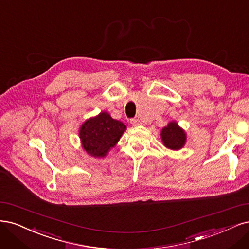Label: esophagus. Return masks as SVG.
<instances>
[{
  "mask_svg": "<svg viewBox=\"0 0 249 249\" xmlns=\"http://www.w3.org/2000/svg\"><path fill=\"white\" fill-rule=\"evenodd\" d=\"M130 122H131V124H132L133 126H139V125H142L141 120H139V119H132Z\"/></svg>",
  "mask_w": 249,
  "mask_h": 249,
  "instance_id": "esophagus-1",
  "label": "esophagus"
}]
</instances>
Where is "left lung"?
Segmentation results:
<instances>
[{"mask_svg": "<svg viewBox=\"0 0 249 249\" xmlns=\"http://www.w3.org/2000/svg\"><path fill=\"white\" fill-rule=\"evenodd\" d=\"M161 142L163 146L170 150L178 151L185 146L187 141V135L185 130L176 121L168 122L160 132Z\"/></svg>", "mask_w": 249, "mask_h": 249, "instance_id": "obj_1", "label": "left lung"}]
</instances>
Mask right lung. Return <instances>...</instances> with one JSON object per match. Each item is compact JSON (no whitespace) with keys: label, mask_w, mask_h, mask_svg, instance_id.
I'll use <instances>...</instances> for the list:
<instances>
[{"label":"right lung","mask_w":249,"mask_h":249,"mask_svg":"<svg viewBox=\"0 0 249 249\" xmlns=\"http://www.w3.org/2000/svg\"><path fill=\"white\" fill-rule=\"evenodd\" d=\"M127 127L121 121L110 117L107 111H101L87 119L78 130L83 149L95 158L107 156L116 147Z\"/></svg>","instance_id":"obj_1"}]
</instances>
